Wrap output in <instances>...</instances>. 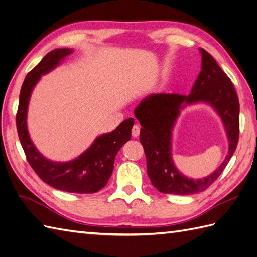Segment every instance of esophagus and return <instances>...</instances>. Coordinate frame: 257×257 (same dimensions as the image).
Wrapping results in <instances>:
<instances>
[{
	"mask_svg": "<svg viewBox=\"0 0 257 257\" xmlns=\"http://www.w3.org/2000/svg\"><path fill=\"white\" fill-rule=\"evenodd\" d=\"M140 133H141V126L139 124H135L132 128V136L137 137L140 135Z\"/></svg>",
	"mask_w": 257,
	"mask_h": 257,
	"instance_id": "esophagus-1",
	"label": "esophagus"
}]
</instances>
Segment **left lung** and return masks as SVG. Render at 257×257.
<instances>
[{"instance_id":"left-lung-1","label":"left lung","mask_w":257,"mask_h":257,"mask_svg":"<svg viewBox=\"0 0 257 257\" xmlns=\"http://www.w3.org/2000/svg\"><path fill=\"white\" fill-rule=\"evenodd\" d=\"M199 51L202 53V71L190 95L155 93L144 99L134 111L142 125L140 141L146 155L150 182L165 194L190 195L207 190L224 170L239 142L240 104L232 81L206 50L199 49ZM196 102L209 103L221 115L228 135L229 153L214 174L194 180L179 173L173 164L171 132L179 110L186 104Z\"/></svg>"}]
</instances>
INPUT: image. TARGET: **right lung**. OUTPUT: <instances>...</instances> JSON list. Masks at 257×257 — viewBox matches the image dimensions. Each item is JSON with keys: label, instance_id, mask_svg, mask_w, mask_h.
<instances>
[{"label": "right lung", "instance_id": "right-lung-1", "mask_svg": "<svg viewBox=\"0 0 257 257\" xmlns=\"http://www.w3.org/2000/svg\"><path fill=\"white\" fill-rule=\"evenodd\" d=\"M72 52L71 49H55L46 54L40 63L27 74L21 89L16 114L17 133L27 161L43 182L70 193H96L107 185L117 152L131 140V130L134 125L132 117L122 122L112 132L98 136L85 153L67 162H54L43 157L30 141L26 124L28 102L37 81Z\"/></svg>", "mask_w": 257, "mask_h": 257}]
</instances>
